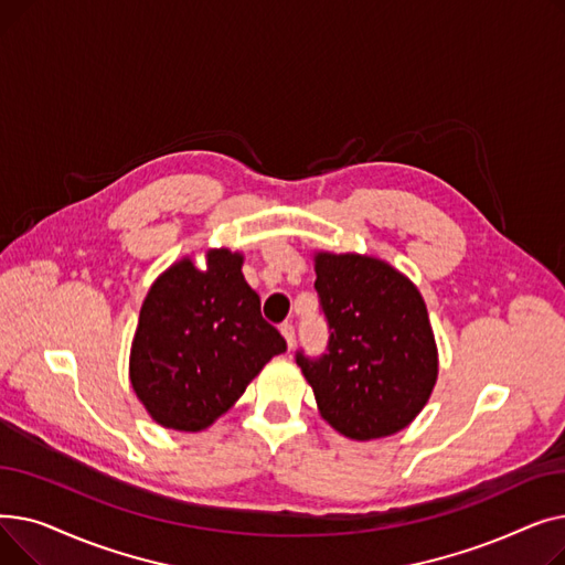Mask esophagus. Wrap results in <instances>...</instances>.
I'll return each mask as SVG.
<instances>
[{
	"label": "esophagus",
	"mask_w": 565,
	"mask_h": 565,
	"mask_svg": "<svg viewBox=\"0 0 565 565\" xmlns=\"http://www.w3.org/2000/svg\"><path fill=\"white\" fill-rule=\"evenodd\" d=\"M279 332L284 334V339H286V345H288V350L295 345V328L290 322H284V324H279Z\"/></svg>",
	"instance_id": "esophagus-1"
}]
</instances>
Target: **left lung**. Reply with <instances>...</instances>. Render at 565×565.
Listing matches in <instances>:
<instances>
[{"label": "left lung", "mask_w": 565, "mask_h": 565, "mask_svg": "<svg viewBox=\"0 0 565 565\" xmlns=\"http://www.w3.org/2000/svg\"><path fill=\"white\" fill-rule=\"evenodd\" d=\"M316 290L330 322L328 354L298 366L320 417L369 441L407 428L426 407L439 354L419 288L371 254L313 252Z\"/></svg>", "instance_id": "left-lung-1"}]
</instances>
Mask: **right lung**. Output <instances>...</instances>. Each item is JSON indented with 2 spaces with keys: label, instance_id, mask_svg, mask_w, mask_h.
Returning a JSON list of instances; mask_svg holds the SVG:
<instances>
[{
  "label": "right lung",
  "instance_id": "right-lung-1",
  "mask_svg": "<svg viewBox=\"0 0 565 565\" xmlns=\"http://www.w3.org/2000/svg\"><path fill=\"white\" fill-rule=\"evenodd\" d=\"M171 263L148 288L130 345V384L151 419L169 430L213 426L247 390L284 337L260 316L243 252L205 249Z\"/></svg>",
  "mask_w": 565,
  "mask_h": 565
}]
</instances>
